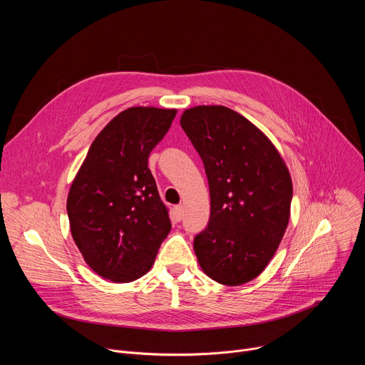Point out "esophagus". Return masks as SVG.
<instances>
[{"instance_id":"1","label":"esophagus","mask_w":365,"mask_h":365,"mask_svg":"<svg viewBox=\"0 0 365 365\" xmlns=\"http://www.w3.org/2000/svg\"><path fill=\"white\" fill-rule=\"evenodd\" d=\"M175 214H176V220L180 221L183 217V205H178L175 206Z\"/></svg>"}]
</instances>
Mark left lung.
<instances>
[{
    "instance_id": "1",
    "label": "left lung",
    "mask_w": 365,
    "mask_h": 365,
    "mask_svg": "<svg viewBox=\"0 0 365 365\" xmlns=\"http://www.w3.org/2000/svg\"><path fill=\"white\" fill-rule=\"evenodd\" d=\"M180 125L205 166L211 193L207 227L193 250L206 276L225 286L267 267L290 218L293 185L270 138L222 106L185 110Z\"/></svg>"
}]
</instances>
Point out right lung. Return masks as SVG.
<instances>
[{
  "instance_id": "1",
  "label": "right lung",
  "mask_w": 365,
  "mask_h": 365,
  "mask_svg": "<svg viewBox=\"0 0 365 365\" xmlns=\"http://www.w3.org/2000/svg\"><path fill=\"white\" fill-rule=\"evenodd\" d=\"M176 113L155 107L120 113L96 135L72 182L71 232L86 264L103 279L130 283L144 276L172 230L147 163Z\"/></svg>"
}]
</instances>
